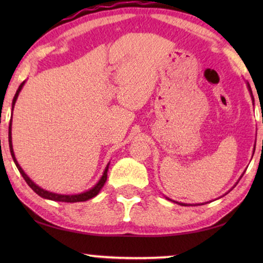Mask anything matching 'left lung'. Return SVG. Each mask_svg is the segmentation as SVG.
Returning <instances> with one entry per match:
<instances>
[{
  "label": "left lung",
  "mask_w": 263,
  "mask_h": 263,
  "mask_svg": "<svg viewBox=\"0 0 263 263\" xmlns=\"http://www.w3.org/2000/svg\"><path fill=\"white\" fill-rule=\"evenodd\" d=\"M246 84H247V88H248V91H249V94H251V97H252V101H253V103H254V97H253V92H252V89H251V86H249V83L248 82H246ZM243 175V174H242ZM242 175L241 176H240V179H241V177H242ZM239 179V180H240ZM239 182V181H238ZM238 182H237V183H235L234 184V186L235 185H237L238 184ZM234 186H233V188H234ZM231 190H232V189H231ZM226 194H228V193H226ZM167 199H169L168 197H166ZM171 201H172V199H171ZM173 202H175V201H173ZM175 203H177V204H180V205H183V206H189V205H191V204H185V203H180V202H175ZM203 204H206V203H202L201 204V205H203Z\"/></svg>",
  "instance_id": "1"
}]
</instances>
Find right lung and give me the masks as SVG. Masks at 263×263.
<instances>
[{"label": "right lung", "mask_w": 263, "mask_h": 263, "mask_svg": "<svg viewBox=\"0 0 263 263\" xmlns=\"http://www.w3.org/2000/svg\"><path fill=\"white\" fill-rule=\"evenodd\" d=\"M25 84V81H23L21 83V86L18 87V89H17L16 94H15V97L14 100H12V104H11V112L12 110H14V106H15V103L17 101V97H18L20 92L22 90V88H23V86ZM12 114H11V119H10V124H9V147H10V153H11V157H12V160H14V162L16 164L17 169H18L21 175L23 176V179L25 180L26 183L29 184V186L31 189H32L35 194L41 196V197L45 198V199H51V201H55V202H67V203H75V202H86L88 201V199H90L92 197H95V196L99 195V193L101 191V189L103 188V185L105 184L106 182V177H108V169H109V164L110 162L106 164V167L104 169L103 174H102L101 179L99 180V182L92 186L91 189H89L87 191H83V193L81 194H73V195H64V194H55V193H52V191H48V190H45L41 188V186L37 185L34 183V182L30 179V177L25 174L23 169H22V167L20 166V163L17 162L16 160V157H15V153H14V148H12V138H11V125H12Z\"/></svg>", "instance_id": "add662e5"}]
</instances>
